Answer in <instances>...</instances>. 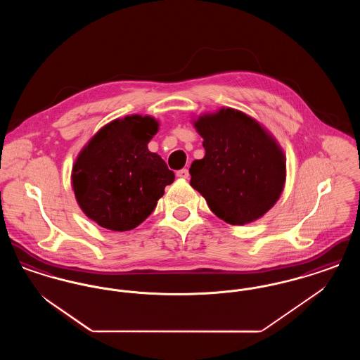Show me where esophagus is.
Listing matches in <instances>:
<instances>
[{
	"instance_id": "esophagus-1",
	"label": "esophagus",
	"mask_w": 360,
	"mask_h": 360,
	"mask_svg": "<svg viewBox=\"0 0 360 360\" xmlns=\"http://www.w3.org/2000/svg\"><path fill=\"white\" fill-rule=\"evenodd\" d=\"M176 176L184 178V179H188V176H190V174H188V169H182V170H178V172H176Z\"/></svg>"
}]
</instances>
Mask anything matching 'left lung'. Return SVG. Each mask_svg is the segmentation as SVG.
Wrapping results in <instances>:
<instances>
[{"label":"left lung","mask_w":360,"mask_h":360,"mask_svg":"<svg viewBox=\"0 0 360 360\" xmlns=\"http://www.w3.org/2000/svg\"><path fill=\"white\" fill-rule=\"evenodd\" d=\"M205 156L190 167V185L225 223L244 225L278 201L286 178L285 156L254 119L226 108L194 122Z\"/></svg>","instance_id":"obj_1"}]
</instances>
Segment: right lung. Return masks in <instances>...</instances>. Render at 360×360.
I'll return each instance as SVG.
<instances>
[{
  "instance_id": "obj_1",
  "label": "right lung",
  "mask_w": 360,
  "mask_h": 360,
  "mask_svg": "<svg viewBox=\"0 0 360 360\" xmlns=\"http://www.w3.org/2000/svg\"><path fill=\"white\" fill-rule=\"evenodd\" d=\"M158 132L150 116H127L101 128L78 155L72 188L86 216L124 232L143 223L174 182L166 162L147 148Z\"/></svg>"
}]
</instances>
